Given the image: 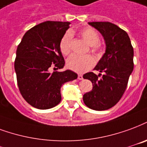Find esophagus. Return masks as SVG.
I'll use <instances>...</instances> for the list:
<instances>
[{"mask_svg": "<svg viewBox=\"0 0 147 147\" xmlns=\"http://www.w3.org/2000/svg\"><path fill=\"white\" fill-rule=\"evenodd\" d=\"M82 79H83L82 75H81V74H79V75H78V79H79V80H82Z\"/></svg>", "mask_w": 147, "mask_h": 147, "instance_id": "obj_1", "label": "esophagus"}]
</instances>
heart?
Returning a JSON list of instances; mask_svg holds the SVG:
<instances>
[{
    "instance_id": "1",
    "label": "heart",
    "mask_w": 147,
    "mask_h": 147,
    "mask_svg": "<svg viewBox=\"0 0 147 147\" xmlns=\"http://www.w3.org/2000/svg\"><path fill=\"white\" fill-rule=\"evenodd\" d=\"M79 34L82 36L83 40L88 43L90 46H93V51H96L98 47L100 36L95 30L91 28H85L80 30ZM71 41H72V36L71 32H66L60 42V50L63 54L68 55L70 54L71 50ZM94 65V59L90 55L86 56H78V55H71L67 60V67L69 69L74 71L76 72L82 73L86 71L89 70L93 65Z\"/></svg>"
}]
</instances>
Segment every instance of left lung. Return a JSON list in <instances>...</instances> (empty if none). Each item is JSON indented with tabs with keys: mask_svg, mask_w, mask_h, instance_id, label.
Listing matches in <instances>:
<instances>
[{
	"mask_svg": "<svg viewBox=\"0 0 147 147\" xmlns=\"http://www.w3.org/2000/svg\"><path fill=\"white\" fill-rule=\"evenodd\" d=\"M89 25L104 37L106 50L94 69L103 72L83 76L93 83L91 91L83 95V102L90 109L104 111L120 100L133 71L134 51L128 33L108 22H93Z\"/></svg>",
	"mask_w": 147,
	"mask_h": 147,
	"instance_id": "1",
	"label": "left lung"
}]
</instances>
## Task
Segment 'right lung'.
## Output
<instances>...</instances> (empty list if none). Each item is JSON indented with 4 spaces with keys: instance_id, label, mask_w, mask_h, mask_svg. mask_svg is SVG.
<instances>
[{
    "instance_id": "add662e5",
    "label": "right lung",
    "mask_w": 147,
    "mask_h": 147,
    "mask_svg": "<svg viewBox=\"0 0 147 147\" xmlns=\"http://www.w3.org/2000/svg\"><path fill=\"white\" fill-rule=\"evenodd\" d=\"M69 25L52 21L38 24L25 33L17 47L15 70L18 88L27 103L36 108L57 106L61 100L62 85L78 77L71 70L50 72L53 66L59 69L65 66L60 42Z\"/></svg>"
}]
</instances>
